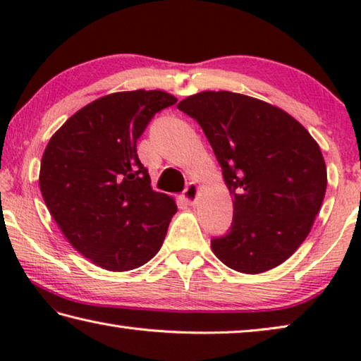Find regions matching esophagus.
Returning a JSON list of instances; mask_svg holds the SVG:
<instances>
[{"label":"esophagus","mask_w":361,"mask_h":361,"mask_svg":"<svg viewBox=\"0 0 361 361\" xmlns=\"http://www.w3.org/2000/svg\"><path fill=\"white\" fill-rule=\"evenodd\" d=\"M197 192H199L197 185H195V183H189V185L185 188V191H183L181 197L186 204H194L195 199H197Z\"/></svg>","instance_id":"34e87169"}]
</instances>
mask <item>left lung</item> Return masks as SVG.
Here are the masks:
<instances>
[{
    "mask_svg": "<svg viewBox=\"0 0 361 361\" xmlns=\"http://www.w3.org/2000/svg\"><path fill=\"white\" fill-rule=\"evenodd\" d=\"M178 109L202 127L234 197L231 229L213 237V253L243 274L282 264L309 235L325 197L319 145L288 113L253 97L207 90Z\"/></svg>",
    "mask_w": 361,
    "mask_h": 361,
    "instance_id": "obj_1",
    "label": "left lung"
}]
</instances>
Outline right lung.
<instances>
[{
    "label": "right lung",
    "instance_id": "1",
    "mask_svg": "<svg viewBox=\"0 0 361 361\" xmlns=\"http://www.w3.org/2000/svg\"><path fill=\"white\" fill-rule=\"evenodd\" d=\"M175 103L162 90L105 95L73 114L42 154L39 188L49 212L71 245L106 271L143 266L166 239L176 204L152 191L137 140Z\"/></svg>",
    "mask_w": 361,
    "mask_h": 361
}]
</instances>
